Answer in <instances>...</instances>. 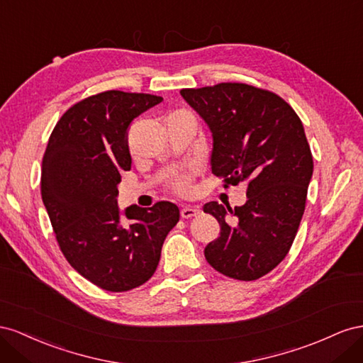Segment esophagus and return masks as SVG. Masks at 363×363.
<instances>
[{"instance_id":"esophagus-1","label":"esophagus","mask_w":363,"mask_h":363,"mask_svg":"<svg viewBox=\"0 0 363 363\" xmlns=\"http://www.w3.org/2000/svg\"><path fill=\"white\" fill-rule=\"evenodd\" d=\"M201 213V208L199 206H184V208L181 210V217L182 219H191V217L198 216Z\"/></svg>"}]
</instances>
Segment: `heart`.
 <instances>
[{"instance_id": "1", "label": "heart", "mask_w": 363, "mask_h": 363, "mask_svg": "<svg viewBox=\"0 0 363 363\" xmlns=\"http://www.w3.org/2000/svg\"><path fill=\"white\" fill-rule=\"evenodd\" d=\"M181 118H193L191 113L185 109H178V111H173L170 116L167 117V123L176 121V120H181ZM172 189L179 193V194H189L191 191V174L190 173H184L176 176V178L172 181Z\"/></svg>"}]
</instances>
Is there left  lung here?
<instances>
[{"label": "left lung", "instance_id": "left-lung-1", "mask_svg": "<svg viewBox=\"0 0 363 363\" xmlns=\"http://www.w3.org/2000/svg\"><path fill=\"white\" fill-rule=\"evenodd\" d=\"M181 96L213 133L211 172L225 189L247 184L242 206L203 205L220 225L206 262L240 281L262 278L284 260L306 210L313 157L303 123L275 92L246 84L187 88Z\"/></svg>", "mask_w": 363, "mask_h": 363}]
</instances>
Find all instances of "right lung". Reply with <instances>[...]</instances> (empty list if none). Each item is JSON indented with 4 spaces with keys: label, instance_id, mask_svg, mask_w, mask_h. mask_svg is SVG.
Returning a JSON list of instances; mask_svg holds the SVG:
<instances>
[{
    "label": "right lung",
    "instance_id": "obj_1",
    "mask_svg": "<svg viewBox=\"0 0 363 363\" xmlns=\"http://www.w3.org/2000/svg\"><path fill=\"white\" fill-rule=\"evenodd\" d=\"M162 97L105 91L72 105L51 132L43 158L40 194L62 254L88 281L128 292L157 271L161 247L179 208L161 201L132 205L120 219V173L130 170L128 128Z\"/></svg>",
    "mask_w": 363,
    "mask_h": 363
}]
</instances>
